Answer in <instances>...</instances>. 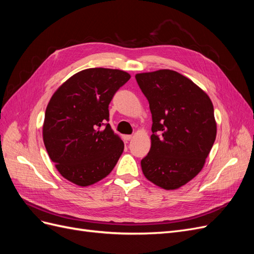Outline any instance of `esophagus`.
Wrapping results in <instances>:
<instances>
[{
  "mask_svg": "<svg viewBox=\"0 0 254 254\" xmlns=\"http://www.w3.org/2000/svg\"><path fill=\"white\" fill-rule=\"evenodd\" d=\"M131 137H132V135L124 134V135H123V140H124L125 142H128V141H130V139H131Z\"/></svg>",
  "mask_w": 254,
  "mask_h": 254,
  "instance_id": "obj_1",
  "label": "esophagus"
}]
</instances>
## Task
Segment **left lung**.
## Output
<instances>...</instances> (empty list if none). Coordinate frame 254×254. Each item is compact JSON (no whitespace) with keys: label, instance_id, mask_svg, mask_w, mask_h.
Returning a JSON list of instances; mask_svg holds the SVG:
<instances>
[{"label":"left lung","instance_id":"obj_1","mask_svg":"<svg viewBox=\"0 0 254 254\" xmlns=\"http://www.w3.org/2000/svg\"><path fill=\"white\" fill-rule=\"evenodd\" d=\"M135 79L152 115L143 174L160 188L177 190L200 173L216 139L213 104L196 83L173 70L140 73Z\"/></svg>","mask_w":254,"mask_h":254}]
</instances>
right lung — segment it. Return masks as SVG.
Listing matches in <instances>:
<instances>
[{
    "label": "right lung",
    "mask_w": 254,
    "mask_h": 254,
    "mask_svg": "<svg viewBox=\"0 0 254 254\" xmlns=\"http://www.w3.org/2000/svg\"><path fill=\"white\" fill-rule=\"evenodd\" d=\"M131 76L92 67L71 76L56 90L45 110L43 142L60 175L79 187L108 176L124 150L109 121L113 95Z\"/></svg>",
    "instance_id": "right-lung-1"
}]
</instances>
